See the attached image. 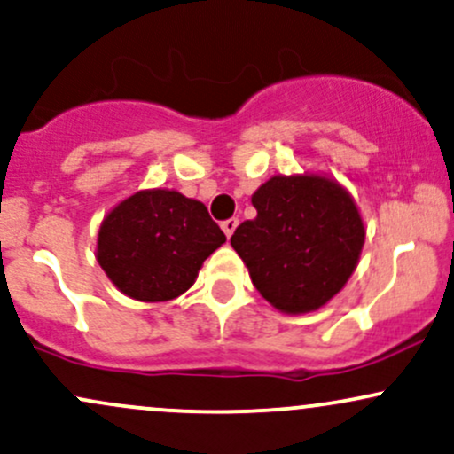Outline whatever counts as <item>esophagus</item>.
<instances>
[{
  "label": "esophagus",
  "mask_w": 454,
  "mask_h": 454,
  "mask_svg": "<svg viewBox=\"0 0 454 454\" xmlns=\"http://www.w3.org/2000/svg\"><path fill=\"white\" fill-rule=\"evenodd\" d=\"M239 226V217H228V220L222 222V231L226 232V237H232V232L237 231Z\"/></svg>",
  "instance_id": "34e87169"
}]
</instances>
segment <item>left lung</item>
Listing matches in <instances>:
<instances>
[{
    "label": "left lung",
    "instance_id": "left-lung-1",
    "mask_svg": "<svg viewBox=\"0 0 454 454\" xmlns=\"http://www.w3.org/2000/svg\"><path fill=\"white\" fill-rule=\"evenodd\" d=\"M258 215L232 234L258 293L286 314H307L350 279L364 243L352 196L326 176H273L252 196Z\"/></svg>",
    "mask_w": 454,
    "mask_h": 454
}]
</instances>
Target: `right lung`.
I'll use <instances>...</instances> for the list:
<instances>
[{
    "mask_svg": "<svg viewBox=\"0 0 454 454\" xmlns=\"http://www.w3.org/2000/svg\"><path fill=\"white\" fill-rule=\"evenodd\" d=\"M223 241L202 202L173 190H143L102 222L98 262L123 294L158 303L184 294Z\"/></svg>",
    "mask_w": 454,
    "mask_h": 454,
    "instance_id": "1",
    "label": "right lung"
}]
</instances>
